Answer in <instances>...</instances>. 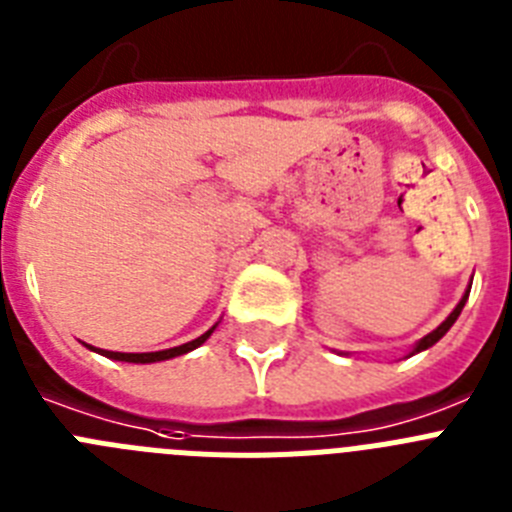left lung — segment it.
I'll return each instance as SVG.
<instances>
[{
	"label": "left lung",
	"mask_w": 512,
	"mask_h": 512,
	"mask_svg": "<svg viewBox=\"0 0 512 512\" xmlns=\"http://www.w3.org/2000/svg\"><path fill=\"white\" fill-rule=\"evenodd\" d=\"M469 289H472V287H469ZM469 289H467V292H464V297H461V300H459V305H456V307H454V312H451L449 318L443 320V323H441V325H438V328H436V330H431V333H428V336H423V338H420V341H418V343H415V348H413V354H418V351H425V348H431V346H433V343H438V341H441V338H443V336H446V333H449V328H451V325H454V323H456V318H459V315H461V310H464V305H467ZM413 354H410V356H413Z\"/></svg>",
	"instance_id": "1"
}]
</instances>
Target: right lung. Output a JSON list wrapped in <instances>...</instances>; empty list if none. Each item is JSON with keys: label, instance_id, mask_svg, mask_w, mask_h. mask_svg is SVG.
I'll return each instance as SVG.
<instances>
[{"label": "right lung", "instance_id": "obj_1", "mask_svg": "<svg viewBox=\"0 0 512 512\" xmlns=\"http://www.w3.org/2000/svg\"><path fill=\"white\" fill-rule=\"evenodd\" d=\"M215 325H212V328L207 330V333H202L200 338H194V341L182 343V346L166 348V351H151V354H122V351H102V348H94V346H89V348H92V351H99V354L107 356V359L130 361V364H153V361H166V359H174V356L189 354V351H194V348H197V346H202V343H205L207 338L212 336V330H215Z\"/></svg>", "mask_w": 512, "mask_h": 512}]
</instances>
